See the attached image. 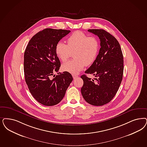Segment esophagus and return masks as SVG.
Wrapping results in <instances>:
<instances>
[{
	"instance_id": "esophagus-1",
	"label": "esophagus",
	"mask_w": 147,
	"mask_h": 147,
	"mask_svg": "<svg viewBox=\"0 0 147 147\" xmlns=\"http://www.w3.org/2000/svg\"><path fill=\"white\" fill-rule=\"evenodd\" d=\"M78 77V76H76V75H73V79H76Z\"/></svg>"
}]
</instances>
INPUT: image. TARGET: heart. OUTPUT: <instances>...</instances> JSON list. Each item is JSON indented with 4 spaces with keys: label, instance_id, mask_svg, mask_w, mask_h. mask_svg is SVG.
<instances>
[{
    "label": "heart",
    "instance_id": "obj_1",
    "mask_svg": "<svg viewBox=\"0 0 147 147\" xmlns=\"http://www.w3.org/2000/svg\"><path fill=\"white\" fill-rule=\"evenodd\" d=\"M100 50V43L94 36L77 31L67 38V45L60 41L55 46L56 54L62 62L66 61L73 52L74 59L63 63L62 69L73 74H77L84 67L93 63Z\"/></svg>",
    "mask_w": 147,
    "mask_h": 147
}]
</instances>
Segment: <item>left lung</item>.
Masks as SVG:
<instances>
[{
  "label": "left lung",
  "instance_id": "left-lung-1",
  "mask_svg": "<svg viewBox=\"0 0 147 147\" xmlns=\"http://www.w3.org/2000/svg\"><path fill=\"white\" fill-rule=\"evenodd\" d=\"M88 31L99 37L101 48L96 60L85 71L96 78L94 80L85 74L81 76L84 81L81 94L90 104L102 106L111 101L119 89L123 74V56L119 42L107 31Z\"/></svg>",
  "mask_w": 147,
  "mask_h": 147
}]
</instances>
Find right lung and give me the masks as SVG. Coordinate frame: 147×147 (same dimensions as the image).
I'll list each match as a JSON object with an SVG mask.
<instances>
[{"label":"right lung","instance_id":"1","mask_svg":"<svg viewBox=\"0 0 147 147\" xmlns=\"http://www.w3.org/2000/svg\"><path fill=\"white\" fill-rule=\"evenodd\" d=\"M70 32L47 28L34 36L26 46L24 55L26 83L32 96L43 105L59 103L73 79L68 71L54 75L61 66L56 54V45Z\"/></svg>","mask_w":147,"mask_h":147}]
</instances>
